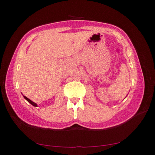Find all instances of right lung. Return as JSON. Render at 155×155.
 I'll return each instance as SVG.
<instances>
[{"label": "right lung", "mask_w": 155, "mask_h": 155, "mask_svg": "<svg viewBox=\"0 0 155 155\" xmlns=\"http://www.w3.org/2000/svg\"><path fill=\"white\" fill-rule=\"evenodd\" d=\"M24 97H25V98L26 99V100L28 101L30 103V104H32V105L33 106H34V107H37V104H35V103H34V102H33V101H31L30 99H29L28 98H27V97H26V96H24Z\"/></svg>", "instance_id": "obj_1"}]
</instances>
